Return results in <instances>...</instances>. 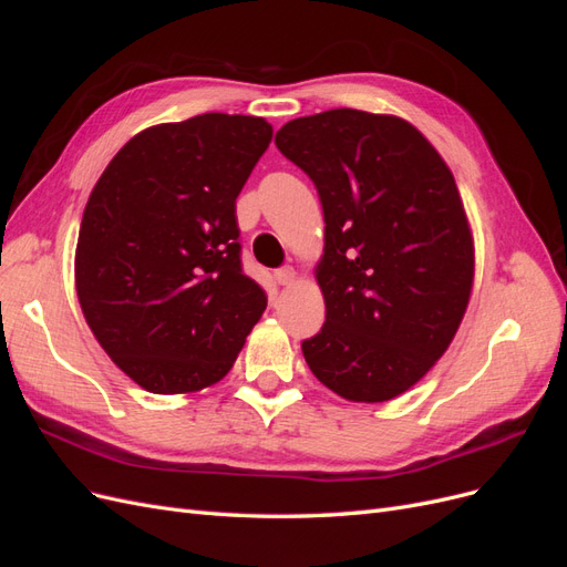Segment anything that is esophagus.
I'll return each instance as SVG.
<instances>
[{
	"label": "esophagus",
	"instance_id": "obj_1",
	"mask_svg": "<svg viewBox=\"0 0 567 567\" xmlns=\"http://www.w3.org/2000/svg\"><path fill=\"white\" fill-rule=\"evenodd\" d=\"M274 277H277V281H279L281 286H290V284H296L298 274H296L293 267H284V269H279L277 274H274Z\"/></svg>",
	"mask_w": 567,
	"mask_h": 567
}]
</instances>
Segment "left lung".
Returning a JSON list of instances; mask_svg holds the SVG:
<instances>
[{"label": "left lung", "mask_w": 567, "mask_h": 567, "mask_svg": "<svg viewBox=\"0 0 567 567\" xmlns=\"http://www.w3.org/2000/svg\"><path fill=\"white\" fill-rule=\"evenodd\" d=\"M274 142L315 182L326 221V321L305 362L350 402L394 400L447 352L471 300L475 246L452 169L385 113L296 117Z\"/></svg>", "instance_id": "obj_1"}]
</instances>
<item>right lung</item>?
Segmentation results:
<instances>
[{
  "instance_id": "right-lung-1",
  "label": "right lung",
  "mask_w": 567,
  "mask_h": 567,
  "mask_svg": "<svg viewBox=\"0 0 567 567\" xmlns=\"http://www.w3.org/2000/svg\"><path fill=\"white\" fill-rule=\"evenodd\" d=\"M265 117L146 127L92 188L75 290L99 346L148 392L225 379L267 298L241 269L236 198L271 142Z\"/></svg>"
}]
</instances>
